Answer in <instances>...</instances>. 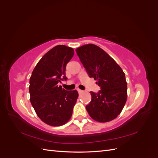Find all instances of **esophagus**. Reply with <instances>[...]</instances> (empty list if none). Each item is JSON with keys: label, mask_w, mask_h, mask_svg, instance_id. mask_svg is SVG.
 I'll list each match as a JSON object with an SVG mask.
<instances>
[{"label": "esophagus", "mask_w": 158, "mask_h": 158, "mask_svg": "<svg viewBox=\"0 0 158 158\" xmlns=\"http://www.w3.org/2000/svg\"><path fill=\"white\" fill-rule=\"evenodd\" d=\"M77 91H78V93L79 94H82V93H83V92H84V91L83 90H81V89H77Z\"/></svg>", "instance_id": "1"}]
</instances>
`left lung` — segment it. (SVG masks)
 <instances>
[{"mask_svg": "<svg viewBox=\"0 0 158 158\" xmlns=\"http://www.w3.org/2000/svg\"><path fill=\"white\" fill-rule=\"evenodd\" d=\"M76 53L90 78L97 80L101 90L90 92L92 100L86 106L94 120L111 121L120 114L127 99L125 74L113 58L94 44H86L76 49Z\"/></svg>", "mask_w": 158, "mask_h": 158, "instance_id": "obj_1", "label": "left lung"}]
</instances>
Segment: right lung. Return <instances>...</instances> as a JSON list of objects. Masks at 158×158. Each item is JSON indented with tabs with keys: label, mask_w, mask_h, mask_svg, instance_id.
I'll return each instance as SVG.
<instances>
[{
	"label": "right lung",
	"mask_w": 158,
	"mask_h": 158,
	"mask_svg": "<svg viewBox=\"0 0 158 158\" xmlns=\"http://www.w3.org/2000/svg\"><path fill=\"white\" fill-rule=\"evenodd\" d=\"M74 54V49L56 45L38 62L30 78V102L41 120L52 127L64 125L71 118L78 93L66 91L58 83L66 80V65Z\"/></svg>",
	"instance_id": "add662e5"
}]
</instances>
